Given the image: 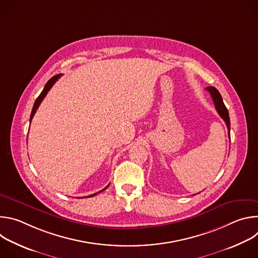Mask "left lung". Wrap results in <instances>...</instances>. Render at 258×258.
<instances>
[{"instance_id":"obj_1","label":"left lung","mask_w":258,"mask_h":258,"mask_svg":"<svg viewBox=\"0 0 258 258\" xmlns=\"http://www.w3.org/2000/svg\"><path fill=\"white\" fill-rule=\"evenodd\" d=\"M205 90L208 91L209 94L211 95V98H212V100H213V103H214L216 111H217V113L219 114V116L225 120V122H226V124H227V127H228V131H229V135H230L231 122H230L229 111H228L227 107H226L225 104H224V101H223L222 96H220L219 92H218L214 87H207Z\"/></svg>"}]
</instances>
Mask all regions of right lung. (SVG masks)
I'll return each instance as SVG.
<instances>
[{
    "label": "right lung",
    "mask_w": 258,
    "mask_h": 258,
    "mask_svg": "<svg viewBox=\"0 0 258 258\" xmlns=\"http://www.w3.org/2000/svg\"><path fill=\"white\" fill-rule=\"evenodd\" d=\"M61 77V75H57V76H55V77H53L52 79H50L49 81H48V83L46 84V86H45V88H44V90L42 91V93L40 94V96L36 98V100H35V102H34V104H33V107H32V110H31V114H30V121H31V119H32V117H33V115H34V113L36 112V110H38V108H39V106H40V104L42 103V101L44 100V98L46 97V95L48 94V92L51 90V88L53 87V85L58 81V79ZM109 186V185H108ZM108 186L106 187V188H104L102 191H104V190H106L107 188H108ZM102 191H100V192H98V193H101ZM98 193H95V194H92V195H90V196H88V197H94L95 195H97Z\"/></svg>",
    "instance_id": "1"
}]
</instances>
